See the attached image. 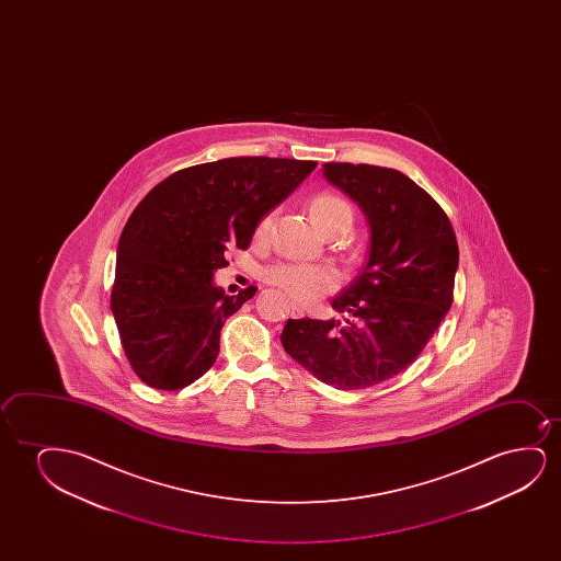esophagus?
Masks as SVG:
<instances>
[{
  "instance_id": "1",
  "label": "esophagus",
  "mask_w": 561,
  "mask_h": 561,
  "mask_svg": "<svg viewBox=\"0 0 561 561\" xmlns=\"http://www.w3.org/2000/svg\"><path fill=\"white\" fill-rule=\"evenodd\" d=\"M291 316L293 318H305V308H300L299 305L291 302Z\"/></svg>"
}]
</instances>
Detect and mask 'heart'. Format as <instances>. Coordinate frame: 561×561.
I'll return each mask as SVG.
<instances>
[{
    "label": "heart",
    "instance_id": "b5f03b06",
    "mask_svg": "<svg viewBox=\"0 0 561 561\" xmlns=\"http://www.w3.org/2000/svg\"><path fill=\"white\" fill-rule=\"evenodd\" d=\"M310 215L323 231L335 226H351L353 208L343 197L333 193H318L310 203ZM274 220V213H268L256 224V238H264ZM266 284L274 285L279 291L289 295L299 302H314L323 295L337 289L339 274L328 264H307V262H276L264 270Z\"/></svg>",
    "mask_w": 561,
    "mask_h": 561
}]
</instances>
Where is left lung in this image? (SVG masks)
<instances>
[{"mask_svg":"<svg viewBox=\"0 0 561 561\" xmlns=\"http://www.w3.org/2000/svg\"><path fill=\"white\" fill-rule=\"evenodd\" d=\"M323 174L368 216V259L331 302L343 322L287 320L282 343L316 379L354 391L420 356L453 307L460 251L443 207L399 170L325 162Z\"/></svg>","mask_w":561,"mask_h":561,"instance_id":"8db88e82","label":"left lung"}]
</instances>
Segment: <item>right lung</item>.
Here are the masks:
<instances>
[{
    "label": "right lung",
    "mask_w": 561,
    "mask_h": 561,
    "mask_svg": "<svg viewBox=\"0 0 561 561\" xmlns=\"http://www.w3.org/2000/svg\"><path fill=\"white\" fill-rule=\"evenodd\" d=\"M318 162L231 157L164 178L134 208L116 249L111 310L124 354L144 383L178 391L213 368L220 331L253 295L213 285L228 249H247L256 224Z\"/></svg>",
    "instance_id": "add662e5"
}]
</instances>
